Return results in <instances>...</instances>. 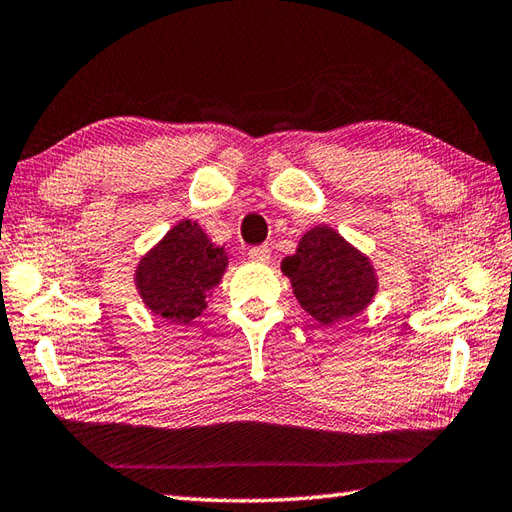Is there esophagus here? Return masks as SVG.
Returning <instances> with one entry per match:
<instances>
[{
  "instance_id": "esophagus-1",
  "label": "esophagus",
  "mask_w": 512,
  "mask_h": 512,
  "mask_svg": "<svg viewBox=\"0 0 512 512\" xmlns=\"http://www.w3.org/2000/svg\"><path fill=\"white\" fill-rule=\"evenodd\" d=\"M248 257L253 259V262H268L270 259V248L264 244V246H253V248H248Z\"/></svg>"
}]
</instances>
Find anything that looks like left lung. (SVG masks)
<instances>
[{"instance_id": "obj_1", "label": "left lung", "mask_w": 512, "mask_h": 512, "mask_svg": "<svg viewBox=\"0 0 512 512\" xmlns=\"http://www.w3.org/2000/svg\"><path fill=\"white\" fill-rule=\"evenodd\" d=\"M297 302L319 324L348 319L370 304L377 277L368 257L328 226H317L302 237L297 253L282 262Z\"/></svg>"}]
</instances>
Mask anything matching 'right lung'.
Returning a JSON list of instances; mask_svg holds the SVG:
<instances>
[{
	"mask_svg": "<svg viewBox=\"0 0 512 512\" xmlns=\"http://www.w3.org/2000/svg\"><path fill=\"white\" fill-rule=\"evenodd\" d=\"M228 257L195 222H179L139 262L135 282L155 315L188 324L206 308V297L222 282Z\"/></svg>",
	"mask_w": 512,
	"mask_h": 512,
	"instance_id": "add662e5",
	"label": "right lung"
}]
</instances>
